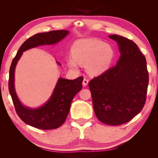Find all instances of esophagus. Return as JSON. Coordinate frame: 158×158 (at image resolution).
Here are the masks:
<instances>
[{
    "label": "esophagus",
    "instance_id": "esophagus-1",
    "mask_svg": "<svg viewBox=\"0 0 158 158\" xmlns=\"http://www.w3.org/2000/svg\"><path fill=\"white\" fill-rule=\"evenodd\" d=\"M88 82H89V80L87 78H85L84 79V80H83V82H82V84H83L84 86H85V85H87L88 84Z\"/></svg>",
    "mask_w": 158,
    "mask_h": 158
}]
</instances>
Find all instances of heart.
<instances>
[{"label":"heart","instance_id":"obj_1","mask_svg":"<svg viewBox=\"0 0 158 158\" xmlns=\"http://www.w3.org/2000/svg\"><path fill=\"white\" fill-rule=\"evenodd\" d=\"M73 58H70L68 64L71 69H78V63H85L88 73L97 75L106 70L113 57V50L108 44L94 38L76 41L72 48Z\"/></svg>","mask_w":158,"mask_h":158}]
</instances>
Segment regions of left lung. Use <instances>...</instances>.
Wrapping results in <instances>:
<instances>
[{
    "label": "left lung",
    "instance_id": "1",
    "mask_svg": "<svg viewBox=\"0 0 158 158\" xmlns=\"http://www.w3.org/2000/svg\"><path fill=\"white\" fill-rule=\"evenodd\" d=\"M118 45L115 66L89 82L95 115L108 125H121L144 106L149 76L146 60L135 42L118 35L109 36Z\"/></svg>",
    "mask_w": 158,
    "mask_h": 158
}]
</instances>
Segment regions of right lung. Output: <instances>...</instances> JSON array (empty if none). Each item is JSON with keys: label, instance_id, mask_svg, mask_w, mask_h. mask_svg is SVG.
Listing matches in <instances>:
<instances>
[{"label": "right lung", "instance_id": "add662e5", "mask_svg": "<svg viewBox=\"0 0 158 158\" xmlns=\"http://www.w3.org/2000/svg\"><path fill=\"white\" fill-rule=\"evenodd\" d=\"M69 33L67 30L37 33L23 43L12 60L9 71V92L16 113L27 125L42 130H51L60 127L65 122L68 116L74 97L82 88L84 79L82 76L74 80L60 78L49 99L44 106L37 109L23 106L19 100L14 89V72L16 65L23 52L40 45L55 44L64 39ZM57 63L60 64L58 62Z\"/></svg>", "mask_w": 158, "mask_h": 158}]
</instances>
